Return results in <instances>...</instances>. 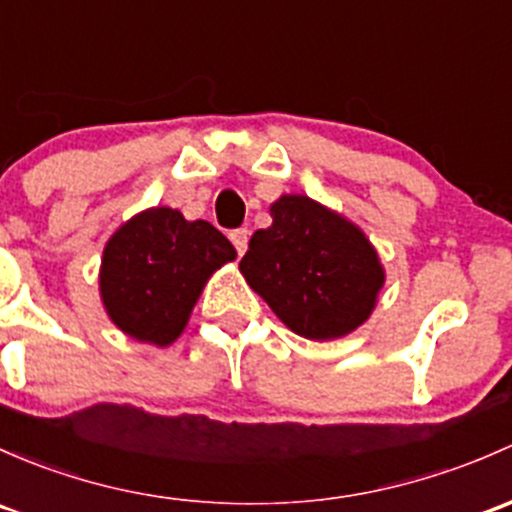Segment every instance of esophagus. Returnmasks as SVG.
I'll return each instance as SVG.
<instances>
[{"label":"esophagus","instance_id":"34e87169","mask_svg":"<svg viewBox=\"0 0 512 512\" xmlns=\"http://www.w3.org/2000/svg\"><path fill=\"white\" fill-rule=\"evenodd\" d=\"M230 240H233L235 250H238V255H245L247 250V240H250V233H247V228H238L230 233Z\"/></svg>","mask_w":512,"mask_h":512}]
</instances>
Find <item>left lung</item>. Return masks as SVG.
Masks as SVG:
<instances>
[{
  "mask_svg": "<svg viewBox=\"0 0 512 512\" xmlns=\"http://www.w3.org/2000/svg\"><path fill=\"white\" fill-rule=\"evenodd\" d=\"M240 260L247 284L311 341L351 333L375 309L385 272L363 230L309 196H282Z\"/></svg>",
  "mask_w": 512,
  "mask_h": 512,
  "instance_id": "1",
  "label": "left lung"
}]
</instances>
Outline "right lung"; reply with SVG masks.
Instances as JSON below:
<instances>
[{
    "label": "right lung",
    "instance_id": "add662e5",
    "mask_svg": "<svg viewBox=\"0 0 512 512\" xmlns=\"http://www.w3.org/2000/svg\"><path fill=\"white\" fill-rule=\"evenodd\" d=\"M235 257L230 240L206 220H186L174 208H149L107 240L102 304L129 338L169 346L186 328L208 277Z\"/></svg>",
    "mask_w": 512,
    "mask_h": 512
}]
</instances>
